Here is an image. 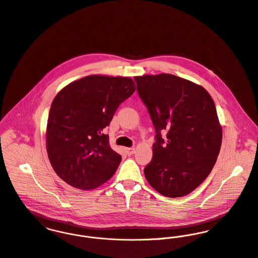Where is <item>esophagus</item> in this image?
Wrapping results in <instances>:
<instances>
[{
	"mask_svg": "<svg viewBox=\"0 0 258 258\" xmlns=\"http://www.w3.org/2000/svg\"><path fill=\"white\" fill-rule=\"evenodd\" d=\"M124 150H125V153L127 155H133L135 153V148L134 147H126Z\"/></svg>",
	"mask_w": 258,
	"mask_h": 258,
	"instance_id": "obj_1",
	"label": "esophagus"
}]
</instances>
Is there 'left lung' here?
<instances>
[{
    "label": "left lung",
    "instance_id": "left-lung-1",
    "mask_svg": "<svg viewBox=\"0 0 258 258\" xmlns=\"http://www.w3.org/2000/svg\"><path fill=\"white\" fill-rule=\"evenodd\" d=\"M135 80L156 132L145 178L165 197L186 196L208 177L220 153L223 132L215 103L205 88L172 74Z\"/></svg>",
    "mask_w": 258,
    "mask_h": 258
}]
</instances>
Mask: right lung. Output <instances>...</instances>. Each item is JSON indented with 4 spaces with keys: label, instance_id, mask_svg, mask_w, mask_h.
Instances as JSON below:
<instances>
[{
    "label": "right lung",
    "instance_id": "add662e5",
    "mask_svg": "<svg viewBox=\"0 0 258 258\" xmlns=\"http://www.w3.org/2000/svg\"><path fill=\"white\" fill-rule=\"evenodd\" d=\"M135 91L132 78L106 75L86 76L59 91L48 115L46 150L64 182L92 190L115 174L121 156L111 148L104 128Z\"/></svg>",
    "mask_w": 258,
    "mask_h": 258
}]
</instances>
